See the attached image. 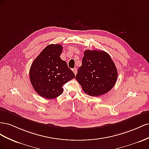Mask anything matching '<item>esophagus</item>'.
I'll return each instance as SVG.
<instances>
[{
	"label": "esophagus",
	"instance_id": "1",
	"mask_svg": "<svg viewBox=\"0 0 149 149\" xmlns=\"http://www.w3.org/2000/svg\"><path fill=\"white\" fill-rule=\"evenodd\" d=\"M72 71L74 72V73L75 75L77 74V69H76V68H74V69H72Z\"/></svg>",
	"mask_w": 149,
	"mask_h": 149
}]
</instances>
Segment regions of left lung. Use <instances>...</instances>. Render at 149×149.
Listing matches in <instances>:
<instances>
[{"label": "left lung", "mask_w": 149, "mask_h": 149, "mask_svg": "<svg viewBox=\"0 0 149 149\" xmlns=\"http://www.w3.org/2000/svg\"><path fill=\"white\" fill-rule=\"evenodd\" d=\"M75 79L84 92L99 96L110 91L116 84L117 70L112 59L103 50H86Z\"/></svg>", "instance_id": "8db88e82"}]
</instances>
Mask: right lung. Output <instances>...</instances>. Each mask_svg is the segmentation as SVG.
I'll return each instance as SVG.
<instances>
[{
    "instance_id": "add662e5",
    "label": "right lung",
    "mask_w": 149,
    "mask_h": 149,
    "mask_svg": "<svg viewBox=\"0 0 149 149\" xmlns=\"http://www.w3.org/2000/svg\"><path fill=\"white\" fill-rule=\"evenodd\" d=\"M62 50L60 44L47 45L31 66L30 80L36 92L44 98H56L63 93V85L75 78L74 72L60 57Z\"/></svg>"
}]
</instances>
